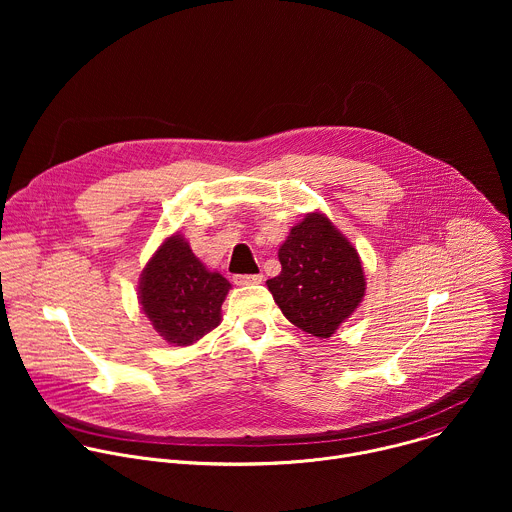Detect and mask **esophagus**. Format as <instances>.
<instances>
[{
	"label": "esophagus",
	"instance_id": "34e87169",
	"mask_svg": "<svg viewBox=\"0 0 512 512\" xmlns=\"http://www.w3.org/2000/svg\"><path fill=\"white\" fill-rule=\"evenodd\" d=\"M233 281L237 285H255V283H261L263 281V273H253V275H235Z\"/></svg>",
	"mask_w": 512,
	"mask_h": 512
}]
</instances>
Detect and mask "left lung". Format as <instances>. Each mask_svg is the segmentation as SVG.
I'll return each mask as SVG.
<instances>
[{
    "label": "left lung",
    "mask_w": 512,
    "mask_h": 512,
    "mask_svg": "<svg viewBox=\"0 0 512 512\" xmlns=\"http://www.w3.org/2000/svg\"><path fill=\"white\" fill-rule=\"evenodd\" d=\"M281 273L267 287L283 316L300 330L330 338L364 298L356 249L320 212L291 227L279 247Z\"/></svg>",
    "instance_id": "1"
}]
</instances>
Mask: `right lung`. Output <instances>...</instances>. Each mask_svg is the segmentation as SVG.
I'll use <instances>...</instances> for the list:
<instances>
[{
	"instance_id": "obj_1",
	"label": "right lung",
	"mask_w": 512,
	"mask_h": 512,
	"mask_svg": "<svg viewBox=\"0 0 512 512\" xmlns=\"http://www.w3.org/2000/svg\"><path fill=\"white\" fill-rule=\"evenodd\" d=\"M231 283L192 253L182 235L168 237L139 277V304L154 330L174 346H190L221 324Z\"/></svg>"
}]
</instances>
